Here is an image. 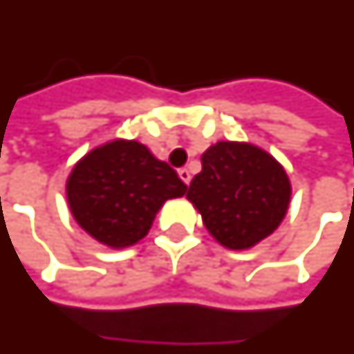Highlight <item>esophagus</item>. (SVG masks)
<instances>
[{"label": "esophagus", "mask_w": 354, "mask_h": 354, "mask_svg": "<svg viewBox=\"0 0 354 354\" xmlns=\"http://www.w3.org/2000/svg\"><path fill=\"white\" fill-rule=\"evenodd\" d=\"M179 177H180V180L185 183V185H190V171H188L187 167H180Z\"/></svg>", "instance_id": "obj_1"}]
</instances>
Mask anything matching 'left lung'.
Listing matches in <instances>:
<instances>
[{
  "instance_id": "left-lung-1",
  "label": "left lung",
  "mask_w": 354,
  "mask_h": 354,
  "mask_svg": "<svg viewBox=\"0 0 354 354\" xmlns=\"http://www.w3.org/2000/svg\"><path fill=\"white\" fill-rule=\"evenodd\" d=\"M187 198L218 243L241 251L277 230L290 203V180L259 147L218 141L202 154Z\"/></svg>"
}]
</instances>
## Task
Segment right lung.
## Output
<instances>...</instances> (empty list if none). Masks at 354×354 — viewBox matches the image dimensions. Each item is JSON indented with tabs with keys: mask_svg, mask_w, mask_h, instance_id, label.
Here are the masks:
<instances>
[{
	"mask_svg": "<svg viewBox=\"0 0 354 354\" xmlns=\"http://www.w3.org/2000/svg\"><path fill=\"white\" fill-rule=\"evenodd\" d=\"M187 185L138 141L115 139L75 164L66 185L71 215L100 243L124 249L149 234L166 200Z\"/></svg>",
	"mask_w": 354,
	"mask_h": 354,
	"instance_id": "right-lung-1",
	"label": "right lung"
}]
</instances>
